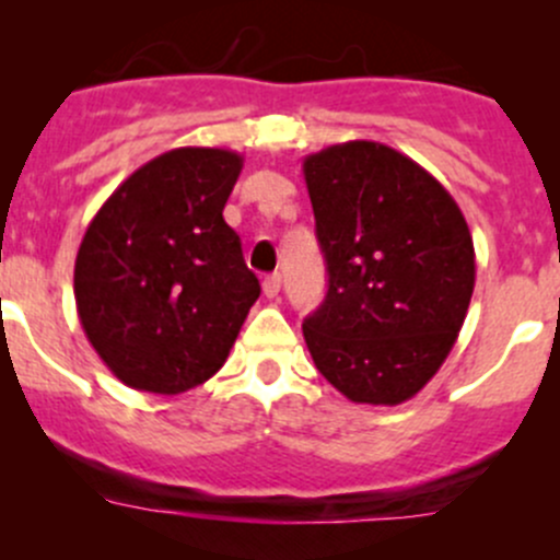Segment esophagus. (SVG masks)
<instances>
[{
    "label": "esophagus",
    "instance_id": "1",
    "mask_svg": "<svg viewBox=\"0 0 560 560\" xmlns=\"http://www.w3.org/2000/svg\"><path fill=\"white\" fill-rule=\"evenodd\" d=\"M279 290H281V276L279 273L265 276V281H262L265 298H276V295H279Z\"/></svg>",
    "mask_w": 560,
    "mask_h": 560
}]
</instances>
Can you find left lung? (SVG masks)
Listing matches in <instances>:
<instances>
[{
  "label": "left lung",
  "instance_id": "obj_1",
  "mask_svg": "<svg viewBox=\"0 0 560 560\" xmlns=\"http://www.w3.org/2000/svg\"><path fill=\"white\" fill-rule=\"evenodd\" d=\"M327 295L303 319L319 374L354 404L398 406L433 380L466 319L474 241L425 167L374 140L303 160Z\"/></svg>",
  "mask_w": 560,
  "mask_h": 560
}]
</instances>
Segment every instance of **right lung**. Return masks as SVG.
<instances>
[{
	"label": "right lung",
	"instance_id": "add662e5",
	"mask_svg": "<svg viewBox=\"0 0 560 560\" xmlns=\"http://www.w3.org/2000/svg\"><path fill=\"white\" fill-rule=\"evenodd\" d=\"M244 156L165 151L103 202L75 257L83 332L116 380L178 395L228 360L259 281L222 211Z\"/></svg>",
	"mask_w": 560,
	"mask_h": 560
}]
</instances>
